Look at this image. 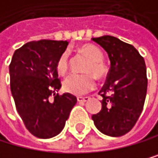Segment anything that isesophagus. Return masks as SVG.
Segmentation results:
<instances>
[{
    "mask_svg": "<svg viewBox=\"0 0 158 158\" xmlns=\"http://www.w3.org/2000/svg\"><path fill=\"white\" fill-rule=\"evenodd\" d=\"M77 102L80 103H84V102H89L90 99V98H89V97H77Z\"/></svg>",
    "mask_w": 158,
    "mask_h": 158,
    "instance_id": "esophagus-1",
    "label": "esophagus"
}]
</instances>
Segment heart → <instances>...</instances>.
<instances>
[{
    "instance_id": "obj_1",
    "label": "heart",
    "mask_w": 158,
    "mask_h": 158,
    "mask_svg": "<svg viewBox=\"0 0 158 158\" xmlns=\"http://www.w3.org/2000/svg\"><path fill=\"white\" fill-rule=\"evenodd\" d=\"M80 52L89 59L85 67V73H93L98 78H102L106 76L107 69L102 63L103 54L101 48L94 44H85L80 48ZM69 65V57L68 52H63L57 59L56 71L60 74H64L68 72ZM95 86V80L93 75L69 74L64 78L63 82V89L64 91L74 95H81L89 90L94 89Z\"/></svg>"
}]
</instances>
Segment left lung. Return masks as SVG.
Wrapping results in <instances>:
<instances>
[{
    "label": "left lung",
    "instance_id": "1",
    "mask_svg": "<svg viewBox=\"0 0 158 158\" xmlns=\"http://www.w3.org/2000/svg\"><path fill=\"white\" fill-rule=\"evenodd\" d=\"M107 52L110 69L99 91L102 110L91 116L99 131L121 136L131 131L143 110L148 90L144 60L133 46L111 35L91 39Z\"/></svg>",
    "mask_w": 158,
    "mask_h": 158
}]
</instances>
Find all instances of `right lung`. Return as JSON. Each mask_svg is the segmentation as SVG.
<instances>
[{"mask_svg": "<svg viewBox=\"0 0 158 158\" xmlns=\"http://www.w3.org/2000/svg\"><path fill=\"white\" fill-rule=\"evenodd\" d=\"M68 44L67 40L29 42L16 50L10 64L16 108L27 131L39 138L57 135L77 103L71 94H56L61 86L56 61Z\"/></svg>", "mask_w": 158, "mask_h": 158, "instance_id": "obj_1", "label": "right lung"}]
</instances>
